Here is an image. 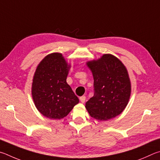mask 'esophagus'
I'll use <instances>...</instances> for the list:
<instances>
[{
	"label": "esophagus",
	"instance_id": "esophagus-1",
	"mask_svg": "<svg viewBox=\"0 0 160 160\" xmlns=\"http://www.w3.org/2000/svg\"><path fill=\"white\" fill-rule=\"evenodd\" d=\"M79 100H80V101H81V102H82V103H83V102H85V100H86V97H85V96H82V97H80Z\"/></svg>",
	"mask_w": 160,
	"mask_h": 160
}]
</instances>
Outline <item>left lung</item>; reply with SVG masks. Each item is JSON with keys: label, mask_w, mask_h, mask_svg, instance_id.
Instances as JSON below:
<instances>
[{"label": "left lung", "mask_w": 160, "mask_h": 160, "mask_svg": "<svg viewBox=\"0 0 160 160\" xmlns=\"http://www.w3.org/2000/svg\"><path fill=\"white\" fill-rule=\"evenodd\" d=\"M93 76L94 96L86 103L91 117L100 121L121 114L128 102L131 82L127 69L115 56L105 54L97 60L87 62Z\"/></svg>", "instance_id": "1"}]
</instances>
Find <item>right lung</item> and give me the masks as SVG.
Returning a JSON list of instances; mask_svg holds the SVG:
<instances>
[{
  "label": "right lung",
  "instance_id": "obj_1",
  "mask_svg": "<svg viewBox=\"0 0 160 160\" xmlns=\"http://www.w3.org/2000/svg\"><path fill=\"white\" fill-rule=\"evenodd\" d=\"M69 68L62 55L54 52L46 56L36 69L32 98L37 110L48 118H64L79 102L67 83Z\"/></svg>",
  "mask_w": 160,
  "mask_h": 160
}]
</instances>
